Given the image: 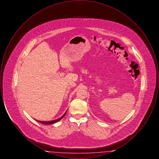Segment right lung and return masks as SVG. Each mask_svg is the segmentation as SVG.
Here are the masks:
<instances>
[{
	"label": "right lung",
	"mask_w": 159,
	"mask_h": 159,
	"mask_svg": "<svg viewBox=\"0 0 159 159\" xmlns=\"http://www.w3.org/2000/svg\"><path fill=\"white\" fill-rule=\"evenodd\" d=\"M66 112H67V111H66ZM66 112L64 114V115H63L62 116H61L60 118H59V119H56V120H51V121H39V120H37V121H38V122H39V123H42V124H43V125H51V124H53V123H56V122H58L59 120H61V119L65 116V115H66Z\"/></svg>",
	"instance_id": "1"
}]
</instances>
